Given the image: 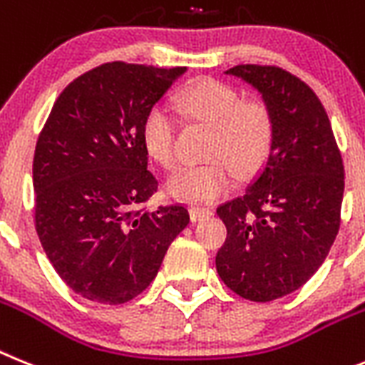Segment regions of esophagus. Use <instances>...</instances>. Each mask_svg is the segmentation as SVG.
<instances>
[{
    "label": "esophagus",
    "mask_w": 365,
    "mask_h": 365,
    "mask_svg": "<svg viewBox=\"0 0 365 365\" xmlns=\"http://www.w3.org/2000/svg\"><path fill=\"white\" fill-rule=\"evenodd\" d=\"M189 213H191V220L192 222H200V220H205V218L213 217V211L209 207H200V205H192L191 209H189Z\"/></svg>",
    "instance_id": "obj_1"
}]
</instances>
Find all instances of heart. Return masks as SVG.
I'll return each mask as SVG.
<instances>
[{"instance_id": "b5f03b06", "label": "heart", "mask_w": 365, "mask_h": 365, "mask_svg": "<svg viewBox=\"0 0 365 365\" xmlns=\"http://www.w3.org/2000/svg\"><path fill=\"white\" fill-rule=\"evenodd\" d=\"M178 106L191 121L213 128L204 165L180 167L167 182V191L176 200L200 204L211 202L233 185L237 176L246 178L261 169L274 141V121L259 101H242L235 88L205 78L180 93ZM178 123L167 104H154L141 126L145 150L165 169L176 163Z\"/></svg>"}]
</instances>
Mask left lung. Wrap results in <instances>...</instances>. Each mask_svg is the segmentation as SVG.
Wrapping results in <instances>:
<instances>
[{
	"instance_id": "obj_1",
	"label": "left lung",
	"mask_w": 365,
	"mask_h": 365,
	"mask_svg": "<svg viewBox=\"0 0 365 365\" xmlns=\"http://www.w3.org/2000/svg\"><path fill=\"white\" fill-rule=\"evenodd\" d=\"M226 75L261 93L274 141L244 195L217 209L227 230L217 272L240 297L266 303L303 287L327 257L340 227L344 163L305 82L272 66H235Z\"/></svg>"
}]
</instances>
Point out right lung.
<instances>
[{
  "mask_svg": "<svg viewBox=\"0 0 365 365\" xmlns=\"http://www.w3.org/2000/svg\"><path fill=\"white\" fill-rule=\"evenodd\" d=\"M185 71L103 64L75 78L47 117L33 161L36 233L78 296L106 305L134 299L189 224L183 205L139 207L158 189L143 119Z\"/></svg>",
  "mask_w": 365,
  "mask_h": 365,
  "instance_id": "obj_1",
  "label": "right lung"
}]
</instances>
